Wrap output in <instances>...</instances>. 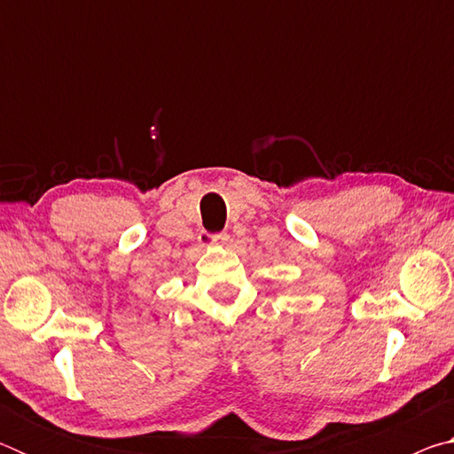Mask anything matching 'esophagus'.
Segmentation results:
<instances>
[{
    "instance_id": "obj_1",
    "label": "esophagus",
    "mask_w": 454,
    "mask_h": 454,
    "mask_svg": "<svg viewBox=\"0 0 454 454\" xmlns=\"http://www.w3.org/2000/svg\"><path fill=\"white\" fill-rule=\"evenodd\" d=\"M228 242V234L218 232V234H202L200 236V244L208 246V244H226Z\"/></svg>"
}]
</instances>
